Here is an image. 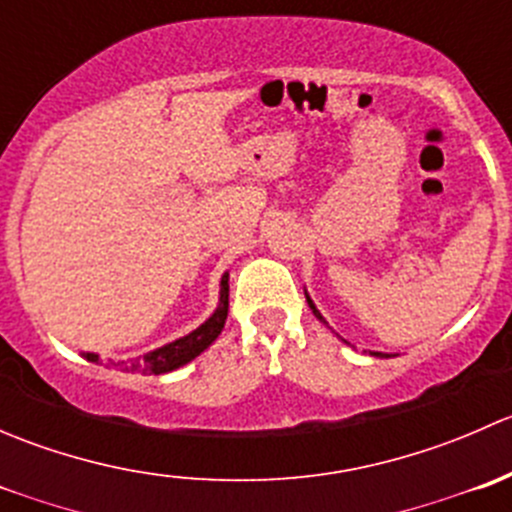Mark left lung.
I'll return each instance as SVG.
<instances>
[{
  "mask_svg": "<svg viewBox=\"0 0 512 512\" xmlns=\"http://www.w3.org/2000/svg\"><path fill=\"white\" fill-rule=\"evenodd\" d=\"M304 297H307V304H309V309H312V312H314V317H317L319 322H322V324H327V319L322 317V312H319L317 304L312 302V297H309V294H307V289H304ZM327 327H329V324H327ZM339 339H342V337H339ZM342 342H344V344H349L347 339H342ZM369 354H371V356H391V354H381V352H369Z\"/></svg>",
  "mask_w": 512,
  "mask_h": 512,
  "instance_id": "left-lung-1",
  "label": "left lung"
}]
</instances>
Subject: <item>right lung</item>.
Here are the masks:
<instances>
[{"mask_svg": "<svg viewBox=\"0 0 512 512\" xmlns=\"http://www.w3.org/2000/svg\"><path fill=\"white\" fill-rule=\"evenodd\" d=\"M230 272H225L223 280H220V302L218 309L200 324L198 329H193L190 334L185 337L175 339V342L163 344V347L153 349V352L143 354V356H133V359L126 361H111V366L121 371H143V374H168V371L180 369L185 366L188 361H193L195 356H200L215 339L220 337L225 327V319H227V297H230ZM84 359L94 361V364H101V356L94 352H86L81 354Z\"/></svg>", "mask_w": 512, "mask_h": 512, "instance_id": "right-lung-1", "label": "right lung"}]
</instances>
